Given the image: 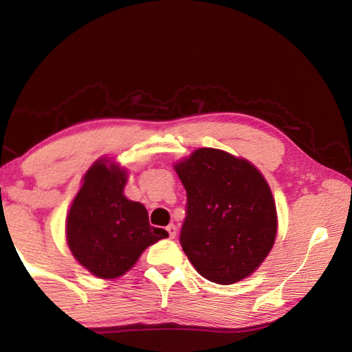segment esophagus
<instances>
[{
	"label": "esophagus",
	"mask_w": 352,
	"mask_h": 352,
	"mask_svg": "<svg viewBox=\"0 0 352 352\" xmlns=\"http://www.w3.org/2000/svg\"><path fill=\"white\" fill-rule=\"evenodd\" d=\"M166 230H168L170 239H174L175 234H177V226L174 223H170V225H168V228H166Z\"/></svg>",
	"instance_id": "obj_1"
}]
</instances>
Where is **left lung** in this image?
<instances>
[{
	"instance_id": "1",
	"label": "left lung",
	"mask_w": 352,
	"mask_h": 352,
	"mask_svg": "<svg viewBox=\"0 0 352 352\" xmlns=\"http://www.w3.org/2000/svg\"><path fill=\"white\" fill-rule=\"evenodd\" d=\"M174 168L188 197L180 243L194 269L223 285L252 275L278 230L265 178L247 160L211 147L197 148Z\"/></svg>"
}]
</instances>
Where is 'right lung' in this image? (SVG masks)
<instances>
[{
	"label": "right lung",
	"instance_id": "add662e5",
	"mask_svg": "<svg viewBox=\"0 0 352 352\" xmlns=\"http://www.w3.org/2000/svg\"><path fill=\"white\" fill-rule=\"evenodd\" d=\"M126 183V170L110 160H98L69 208L68 247L77 262L98 278L124 275L148 245L169 236L148 223L144 205L124 195Z\"/></svg>",
	"mask_w": 352,
	"mask_h": 352
}]
</instances>
